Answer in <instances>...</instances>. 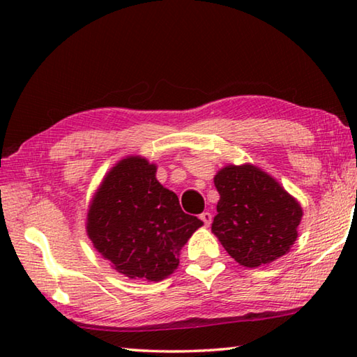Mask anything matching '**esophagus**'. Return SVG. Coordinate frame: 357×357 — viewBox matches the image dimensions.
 Returning <instances> with one entry per match:
<instances>
[{
  "instance_id": "1",
  "label": "esophagus",
  "mask_w": 357,
  "mask_h": 357,
  "mask_svg": "<svg viewBox=\"0 0 357 357\" xmlns=\"http://www.w3.org/2000/svg\"><path fill=\"white\" fill-rule=\"evenodd\" d=\"M200 219L204 223V227H209L211 222H213V214H211L209 211H204V213L200 214Z\"/></svg>"
}]
</instances>
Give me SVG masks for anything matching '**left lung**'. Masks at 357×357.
Listing matches in <instances>:
<instances>
[{
  "instance_id": "8db88e82",
  "label": "left lung",
  "mask_w": 357,
  "mask_h": 357,
  "mask_svg": "<svg viewBox=\"0 0 357 357\" xmlns=\"http://www.w3.org/2000/svg\"><path fill=\"white\" fill-rule=\"evenodd\" d=\"M214 184L220 200L211 228L229 257L257 268L289 252L302 209L274 178L253 165H228Z\"/></svg>"
}]
</instances>
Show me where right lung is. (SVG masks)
<instances>
[{"label":"right lung","instance_id":"add662e5","mask_svg":"<svg viewBox=\"0 0 357 357\" xmlns=\"http://www.w3.org/2000/svg\"><path fill=\"white\" fill-rule=\"evenodd\" d=\"M202 225L155 179V165L128 157L96 193L86 228L113 269L129 279L159 282L178 268L181 247Z\"/></svg>","mask_w":357,"mask_h":357}]
</instances>
